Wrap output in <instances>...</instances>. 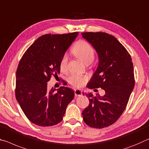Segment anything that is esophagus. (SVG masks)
<instances>
[{
	"label": "esophagus",
	"mask_w": 149,
	"mask_h": 149,
	"mask_svg": "<svg viewBox=\"0 0 149 149\" xmlns=\"http://www.w3.org/2000/svg\"><path fill=\"white\" fill-rule=\"evenodd\" d=\"M74 94L76 96H80L82 95V91L80 90H74Z\"/></svg>",
	"instance_id": "34e87169"
}]
</instances>
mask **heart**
Instances as JSON below:
<instances>
[{
  "instance_id": "heart-1",
  "label": "heart",
  "mask_w": 149,
  "mask_h": 149,
  "mask_svg": "<svg viewBox=\"0 0 149 149\" xmlns=\"http://www.w3.org/2000/svg\"><path fill=\"white\" fill-rule=\"evenodd\" d=\"M72 53L85 64L91 63L94 60L95 50L92 45L84 40H80L76 43L72 49ZM67 64V57L64 55L61 61V69H65ZM87 77L81 75L73 74L69 77L68 82L72 86L77 88L82 87L86 81Z\"/></svg>"
}]
</instances>
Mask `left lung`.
<instances>
[{"instance_id":"obj_1","label":"left lung","mask_w":149,"mask_h":149,"mask_svg":"<svg viewBox=\"0 0 149 149\" xmlns=\"http://www.w3.org/2000/svg\"><path fill=\"white\" fill-rule=\"evenodd\" d=\"M82 36L95 49L99 58L98 66L87 87L101 88L105 91L102 96L83 93L90 103L82 111V117L86 125L102 129L115 123L127 105L135 86L132 59L113 36L104 32H84Z\"/></svg>"}]
</instances>
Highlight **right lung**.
Instances as JSON below:
<instances>
[{
	"label": "right lung",
	"mask_w": 149,
	"mask_h": 149,
	"mask_svg": "<svg viewBox=\"0 0 149 149\" xmlns=\"http://www.w3.org/2000/svg\"><path fill=\"white\" fill-rule=\"evenodd\" d=\"M79 33L45 34L30 45L16 70V98L31 123L41 127L62 121L67 107L74 96L68 87L47 90L52 76L60 72L61 61Z\"/></svg>",
	"instance_id": "1"
}]
</instances>
